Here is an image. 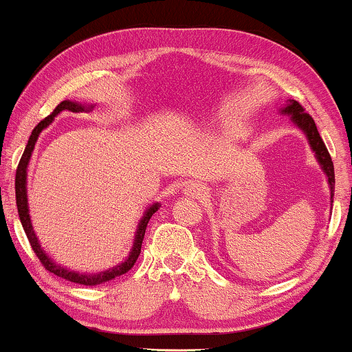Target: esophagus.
I'll list each match as a JSON object with an SVG mask.
<instances>
[{"instance_id": "obj_1", "label": "esophagus", "mask_w": 352, "mask_h": 352, "mask_svg": "<svg viewBox=\"0 0 352 352\" xmlns=\"http://www.w3.org/2000/svg\"><path fill=\"white\" fill-rule=\"evenodd\" d=\"M184 194L188 197H192V199H202L204 196H206V188L199 183H189V184H186Z\"/></svg>"}]
</instances>
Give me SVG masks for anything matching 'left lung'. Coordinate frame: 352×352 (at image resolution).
<instances>
[{"label":"left lung","mask_w":352,"mask_h":352,"mask_svg":"<svg viewBox=\"0 0 352 352\" xmlns=\"http://www.w3.org/2000/svg\"><path fill=\"white\" fill-rule=\"evenodd\" d=\"M282 114H289L290 120L297 125L298 129L305 133V137L309 138V143L311 146V150L315 151L316 160H318L320 166H322L323 173L328 177V184H329V190H331V202H333V196H335V166H333L331 156H329L327 146L320 137L318 129H316L315 120L311 119L310 114H307L305 109L302 107V104H298L294 99H290L287 106L280 111Z\"/></svg>","instance_id":"8db88e82"}]
</instances>
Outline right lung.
Wrapping results in <instances>:
<instances>
[{"label": "right lung", "mask_w": 352, "mask_h": 352, "mask_svg": "<svg viewBox=\"0 0 352 352\" xmlns=\"http://www.w3.org/2000/svg\"><path fill=\"white\" fill-rule=\"evenodd\" d=\"M91 109H93V106H83V104H78V102H73V101H62L58 104V106L55 107L54 112H52L50 116H47L45 119L41 120V122L36 125V129L32 130V133H30L28 145H25L24 153H23V156H21V162H19V164H17V169H16V183H14V186H16L17 214H19L21 223H23V228H24L25 235H28V240L30 243V246H32L34 253L37 254V258L41 259L42 266L45 267L47 271L54 272L55 276L62 277V279H67V280L75 282V284H81V285H99V284H104V282H109L112 279H116V277L122 276V274H125V272H129L130 269L133 267V264H135L138 256H140V250H142L143 236H145L146 225H148L151 215H153L155 212L160 209V204L156 202V204H153V206H150L148 209H146L145 214H143L140 223H138V227H137L135 240H133V246H132V250H130L127 259H125L124 263L117 264L116 267L109 269V271L99 272V274H80V272L68 271V269H65L63 266H58V264L52 261L49 256L45 254V251L41 248V243H38L36 233H34L32 223H30L29 206H28V164H29L30 155H32L34 146H36L38 133H41L42 130L47 127V125L52 124V120H54L55 117L60 114V112H62V111L88 112Z\"/></svg>", "instance_id": "1"}]
</instances>
